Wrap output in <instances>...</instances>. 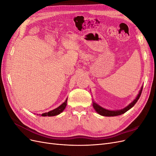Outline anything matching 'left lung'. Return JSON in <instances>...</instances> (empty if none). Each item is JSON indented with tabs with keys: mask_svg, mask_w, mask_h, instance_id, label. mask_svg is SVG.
I'll list each match as a JSON object with an SVG mask.
<instances>
[{
	"mask_svg": "<svg viewBox=\"0 0 156 156\" xmlns=\"http://www.w3.org/2000/svg\"><path fill=\"white\" fill-rule=\"evenodd\" d=\"M143 87H141V89L138 94V96H136V98L135 99V100L133 102H131L128 106H127L126 107L123 108V109L119 110V111H109V110L105 109V108H102L101 107L98 105V104H96V103L94 102H93V107L94 108V109L96 110V111L98 113V114H100V115H102V116H115L121 115L122 114H124V113H125L126 112H127L128 110H129L131 107H133L135 105V104L136 103V101H138V100L141 95V93H142V90H143Z\"/></svg>",
	"mask_w": 156,
	"mask_h": 156,
	"instance_id": "left-lung-1",
	"label": "left lung"
}]
</instances>
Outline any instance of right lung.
Wrapping results in <instances>:
<instances>
[{
  "label": "right lung",
  "mask_w": 156,
  "mask_h": 156,
  "mask_svg": "<svg viewBox=\"0 0 156 156\" xmlns=\"http://www.w3.org/2000/svg\"><path fill=\"white\" fill-rule=\"evenodd\" d=\"M67 100H68V98L66 99V101L62 103V104L60 105L58 107L56 108L55 109L52 110V111H51L48 112L43 113V114L41 115V116H56V115H59L60 113H61L64 110V108H66V107Z\"/></svg>",
  "instance_id": "right-lung-1"
}]
</instances>
